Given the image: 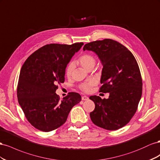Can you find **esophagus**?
I'll return each mask as SVG.
<instances>
[{"mask_svg": "<svg viewBox=\"0 0 160 160\" xmlns=\"http://www.w3.org/2000/svg\"><path fill=\"white\" fill-rule=\"evenodd\" d=\"M88 99V97H87V96L84 95V96H82V100H86Z\"/></svg>", "mask_w": 160, "mask_h": 160, "instance_id": "1", "label": "esophagus"}]
</instances>
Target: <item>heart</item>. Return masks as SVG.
Segmentation results:
<instances>
[{
    "label": "heart",
    "instance_id": "obj_1",
    "mask_svg": "<svg viewBox=\"0 0 160 160\" xmlns=\"http://www.w3.org/2000/svg\"><path fill=\"white\" fill-rule=\"evenodd\" d=\"M76 62L80 64L81 66H82L86 70H90V68H92L96 63V58L93 55L84 53L82 54L81 56L78 58ZM74 68V62H70L68 63V65L65 69V74L68 78H70L72 74V72ZM95 82L94 80H90L86 82H83L79 85V88L83 91L84 92H89L91 88L93 86L95 85Z\"/></svg>",
    "mask_w": 160,
    "mask_h": 160
}]
</instances>
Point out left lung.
<instances>
[{
  "instance_id": "left-lung-1",
  "label": "left lung",
  "mask_w": 160,
  "mask_h": 160,
  "mask_svg": "<svg viewBox=\"0 0 160 160\" xmlns=\"http://www.w3.org/2000/svg\"><path fill=\"white\" fill-rule=\"evenodd\" d=\"M84 50L97 53L103 65L99 92L108 99L91 96L95 104L90 113L94 125L107 130H117L128 123L138 110L142 94V78L138 63L129 50L110 39L86 43Z\"/></svg>"
}]
</instances>
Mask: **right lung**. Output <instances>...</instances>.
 Segmentation results:
<instances>
[{"mask_svg": "<svg viewBox=\"0 0 160 160\" xmlns=\"http://www.w3.org/2000/svg\"><path fill=\"white\" fill-rule=\"evenodd\" d=\"M83 43L44 45L27 59L20 72L17 98L32 126L49 132L64 124L72 108L81 101L77 92L60 98L57 84L65 80V69Z\"/></svg>", "mask_w": 160, "mask_h": 160, "instance_id": "obj_1", "label": "right lung"}]
</instances>
